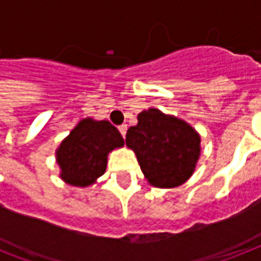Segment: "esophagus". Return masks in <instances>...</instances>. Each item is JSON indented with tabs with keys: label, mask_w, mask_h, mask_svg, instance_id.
<instances>
[{
	"label": "esophagus",
	"mask_w": 261,
	"mask_h": 261,
	"mask_svg": "<svg viewBox=\"0 0 261 261\" xmlns=\"http://www.w3.org/2000/svg\"><path fill=\"white\" fill-rule=\"evenodd\" d=\"M119 131H120V134H122V137L124 138V137H126V133H127L126 124H122V126H119Z\"/></svg>",
	"instance_id": "obj_1"
}]
</instances>
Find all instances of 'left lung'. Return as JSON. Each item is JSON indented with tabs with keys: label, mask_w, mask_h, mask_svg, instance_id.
<instances>
[{
	"label": "left lung",
	"mask_w": 261,
	"mask_h": 261,
	"mask_svg": "<svg viewBox=\"0 0 261 261\" xmlns=\"http://www.w3.org/2000/svg\"><path fill=\"white\" fill-rule=\"evenodd\" d=\"M126 145L153 187L174 188L192 176L200 155V135L181 119L149 108L130 127Z\"/></svg>",
	"instance_id": "1"
}]
</instances>
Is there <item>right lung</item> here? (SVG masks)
<instances>
[{"mask_svg":"<svg viewBox=\"0 0 261 261\" xmlns=\"http://www.w3.org/2000/svg\"><path fill=\"white\" fill-rule=\"evenodd\" d=\"M123 145L124 139L108 120L83 119L55 151L59 176L70 186H90L106 172L108 153Z\"/></svg>","mask_w":261,"mask_h":261,"instance_id":"right-lung-1","label":"right lung"}]
</instances>
